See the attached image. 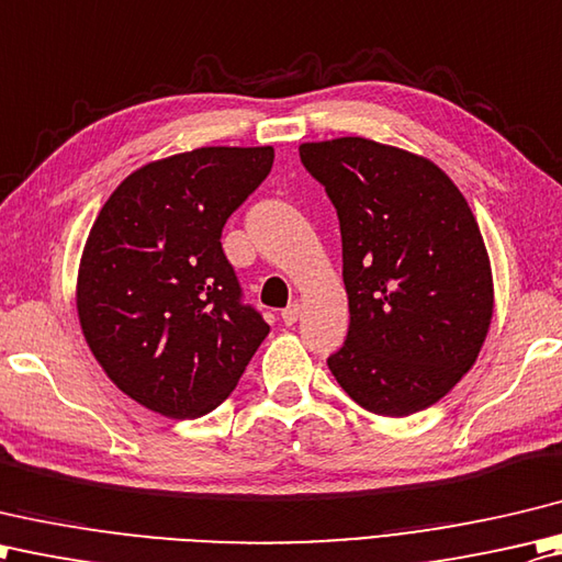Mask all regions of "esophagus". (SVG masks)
I'll return each mask as SVG.
<instances>
[{"instance_id": "1", "label": "esophagus", "mask_w": 562, "mask_h": 562, "mask_svg": "<svg viewBox=\"0 0 562 562\" xmlns=\"http://www.w3.org/2000/svg\"><path fill=\"white\" fill-rule=\"evenodd\" d=\"M297 317H301V305H297V303H291L289 307H283V311H281V319L285 325H295Z\"/></svg>"}]
</instances>
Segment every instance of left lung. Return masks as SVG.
<instances>
[{"label":"left lung","mask_w":562,"mask_h":562,"mask_svg":"<svg viewBox=\"0 0 562 562\" xmlns=\"http://www.w3.org/2000/svg\"><path fill=\"white\" fill-rule=\"evenodd\" d=\"M335 203L349 335L327 366L373 415L407 417L475 363L495 307L490 257L463 193L431 159L369 137L297 147Z\"/></svg>","instance_id":"8db88e82"}]
</instances>
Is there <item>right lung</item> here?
<instances>
[{"label": "right lung", "instance_id": "1", "mask_svg": "<svg viewBox=\"0 0 562 562\" xmlns=\"http://www.w3.org/2000/svg\"><path fill=\"white\" fill-rule=\"evenodd\" d=\"M273 165V147H199L135 169L91 225L77 317L101 369L135 403L196 419L235 391L269 335L221 235Z\"/></svg>", "mask_w": 562, "mask_h": 562}]
</instances>
